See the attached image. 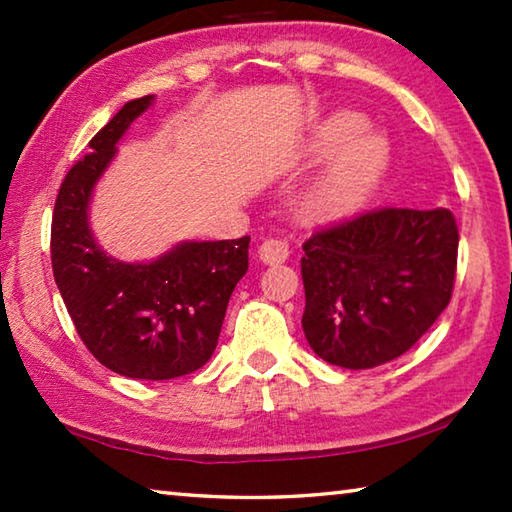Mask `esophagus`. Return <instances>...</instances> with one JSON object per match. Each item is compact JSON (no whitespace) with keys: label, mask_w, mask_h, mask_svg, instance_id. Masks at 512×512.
<instances>
[{"label":"esophagus","mask_w":512,"mask_h":512,"mask_svg":"<svg viewBox=\"0 0 512 512\" xmlns=\"http://www.w3.org/2000/svg\"><path fill=\"white\" fill-rule=\"evenodd\" d=\"M257 255L268 266L282 264V262H287V257H289V244L282 239H266L259 244Z\"/></svg>","instance_id":"34e87169"}]
</instances>
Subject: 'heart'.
<instances>
[{"label": "heart", "mask_w": 512, "mask_h": 512, "mask_svg": "<svg viewBox=\"0 0 512 512\" xmlns=\"http://www.w3.org/2000/svg\"><path fill=\"white\" fill-rule=\"evenodd\" d=\"M391 142L368 128V119L352 110H336L311 128L305 160H327L311 183L305 210L314 221H336L368 201L391 164Z\"/></svg>", "instance_id": "1"}]
</instances>
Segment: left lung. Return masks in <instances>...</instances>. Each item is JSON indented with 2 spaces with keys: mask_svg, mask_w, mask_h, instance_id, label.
Masks as SVG:
<instances>
[{
  "mask_svg": "<svg viewBox=\"0 0 512 512\" xmlns=\"http://www.w3.org/2000/svg\"><path fill=\"white\" fill-rule=\"evenodd\" d=\"M302 250L307 343L332 366L366 370L411 350L449 305L458 228L445 207H384Z\"/></svg>",
  "mask_w": 512,
  "mask_h": 512,
  "instance_id": "1",
  "label": "left lung"
}]
</instances>
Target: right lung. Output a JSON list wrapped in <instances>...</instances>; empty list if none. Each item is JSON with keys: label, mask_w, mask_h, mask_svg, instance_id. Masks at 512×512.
<instances>
[{"label": "right lung", "mask_w": 512, "mask_h": 512, "mask_svg": "<svg viewBox=\"0 0 512 512\" xmlns=\"http://www.w3.org/2000/svg\"><path fill=\"white\" fill-rule=\"evenodd\" d=\"M153 101L149 94L124 103L69 169L51 219V266L76 332L97 361L117 375L162 381L210 361L228 300L248 271L250 237L180 241L149 262H121L99 246L90 228L94 187Z\"/></svg>", "instance_id": "obj_1"}]
</instances>
